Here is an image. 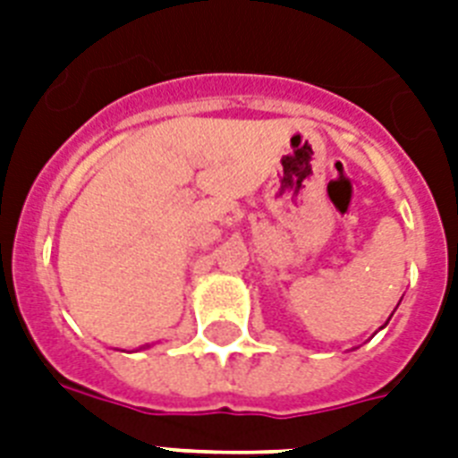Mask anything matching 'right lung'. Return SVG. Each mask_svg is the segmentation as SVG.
Returning <instances> with one entry per match:
<instances>
[{
    "label": "right lung",
    "mask_w": 458,
    "mask_h": 458,
    "mask_svg": "<svg viewBox=\"0 0 458 458\" xmlns=\"http://www.w3.org/2000/svg\"><path fill=\"white\" fill-rule=\"evenodd\" d=\"M147 347H149V344H147Z\"/></svg>",
    "instance_id": "add662e5"
}]
</instances>
